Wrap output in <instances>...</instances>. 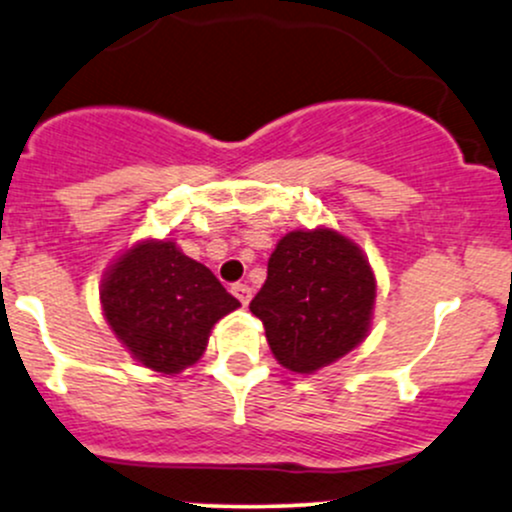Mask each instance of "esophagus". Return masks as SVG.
I'll list each match as a JSON object with an SVG mask.
<instances>
[{"mask_svg": "<svg viewBox=\"0 0 512 512\" xmlns=\"http://www.w3.org/2000/svg\"><path fill=\"white\" fill-rule=\"evenodd\" d=\"M232 295L236 300L241 302V305H249V300H251V288L246 283H234L232 285Z\"/></svg>", "mask_w": 512, "mask_h": 512, "instance_id": "1", "label": "esophagus"}]
</instances>
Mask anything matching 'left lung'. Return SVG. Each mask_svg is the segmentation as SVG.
Returning a JSON list of instances; mask_svg holds the SVG:
<instances>
[{
	"label": "left lung",
	"instance_id": "left-lung-1",
	"mask_svg": "<svg viewBox=\"0 0 512 512\" xmlns=\"http://www.w3.org/2000/svg\"><path fill=\"white\" fill-rule=\"evenodd\" d=\"M376 276L364 251L334 229L285 234L268 258V278L249 310L288 371L312 373L366 339Z\"/></svg>",
	"mask_w": 512,
	"mask_h": 512
}]
</instances>
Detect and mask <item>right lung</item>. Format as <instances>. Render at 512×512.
<instances>
[{
  "label": "right lung",
  "mask_w": 512,
  "mask_h": 512,
  "mask_svg": "<svg viewBox=\"0 0 512 512\" xmlns=\"http://www.w3.org/2000/svg\"><path fill=\"white\" fill-rule=\"evenodd\" d=\"M100 300L129 354L168 376L200 361L214 324L239 307L210 268L168 239L126 249L104 273Z\"/></svg>",
  "instance_id": "obj_1"
}]
</instances>
